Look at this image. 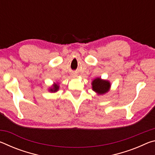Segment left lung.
<instances>
[{"label":"left lung","mask_w":155,"mask_h":155,"mask_svg":"<svg viewBox=\"0 0 155 155\" xmlns=\"http://www.w3.org/2000/svg\"><path fill=\"white\" fill-rule=\"evenodd\" d=\"M110 87V83L107 81L101 80L100 78H97L92 82L93 90L100 94H103L109 90Z\"/></svg>","instance_id":"obj_1"}]
</instances>
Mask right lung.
<instances>
[{
    "mask_svg": "<svg viewBox=\"0 0 155 155\" xmlns=\"http://www.w3.org/2000/svg\"><path fill=\"white\" fill-rule=\"evenodd\" d=\"M58 90H59V85H57V84H54V85H53V87L51 88V90H50V91H52V92H55V91H57Z\"/></svg>",
    "mask_w": 155,
    "mask_h": 155,
    "instance_id": "add662e5",
    "label": "right lung"
}]
</instances>
